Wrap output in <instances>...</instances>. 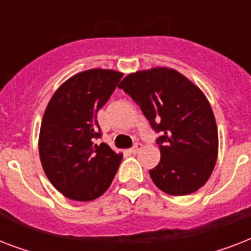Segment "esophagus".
<instances>
[{
    "label": "esophagus",
    "mask_w": 251,
    "mask_h": 251,
    "mask_svg": "<svg viewBox=\"0 0 251 251\" xmlns=\"http://www.w3.org/2000/svg\"><path fill=\"white\" fill-rule=\"evenodd\" d=\"M141 150H142V145H141V143H135L133 149H130V152H131V153H138V152H139V151H141Z\"/></svg>",
    "instance_id": "esophagus-1"
}]
</instances>
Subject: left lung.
Listing matches in <instances>:
<instances>
[{"label":"left lung","mask_w":251,"mask_h":251,"mask_svg":"<svg viewBox=\"0 0 251 251\" xmlns=\"http://www.w3.org/2000/svg\"><path fill=\"white\" fill-rule=\"evenodd\" d=\"M118 87L161 134L156 141L160 163L150 171L153 183L175 197L201 189L214 171L219 149L214 112L202 90L163 66L131 73Z\"/></svg>","instance_id":"8db88e82"}]
</instances>
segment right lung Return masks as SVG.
Here are the masks:
<instances>
[{
    "label": "right lung",
    "instance_id": "right-lung-1",
    "mask_svg": "<svg viewBox=\"0 0 251 251\" xmlns=\"http://www.w3.org/2000/svg\"><path fill=\"white\" fill-rule=\"evenodd\" d=\"M109 69H90L65 80L45 108L39 134V155L45 176L61 194L90 202L108 190L122 153L96 145L98 112L122 78Z\"/></svg>",
    "mask_w": 251,
    "mask_h": 251
}]
</instances>
